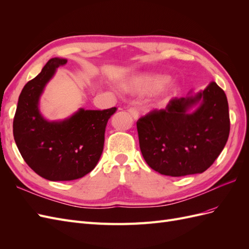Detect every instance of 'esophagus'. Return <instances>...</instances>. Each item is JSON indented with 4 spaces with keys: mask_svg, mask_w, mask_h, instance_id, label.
Here are the masks:
<instances>
[{
    "mask_svg": "<svg viewBox=\"0 0 249 249\" xmlns=\"http://www.w3.org/2000/svg\"><path fill=\"white\" fill-rule=\"evenodd\" d=\"M127 111H129V113L130 114L135 118V119H137L138 118V116H139V112H138V110L135 108V107H130L129 109H127Z\"/></svg>",
    "mask_w": 249,
    "mask_h": 249,
    "instance_id": "34e87169",
    "label": "esophagus"
}]
</instances>
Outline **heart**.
<instances>
[{
  "label": "heart",
  "instance_id": "obj_1",
  "mask_svg": "<svg viewBox=\"0 0 249 249\" xmlns=\"http://www.w3.org/2000/svg\"><path fill=\"white\" fill-rule=\"evenodd\" d=\"M164 82L165 78L160 76L141 77L134 80L130 84V88L136 93H149L159 89L163 85Z\"/></svg>",
  "mask_w": 249,
  "mask_h": 249
}]
</instances>
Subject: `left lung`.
I'll list each match as a JSON object with an SVG mask.
<instances>
[{
    "instance_id": "8db88e82",
    "label": "left lung",
    "mask_w": 249,
    "mask_h": 249,
    "mask_svg": "<svg viewBox=\"0 0 249 249\" xmlns=\"http://www.w3.org/2000/svg\"><path fill=\"white\" fill-rule=\"evenodd\" d=\"M198 101L200 108L188 113ZM230 127L227 95L215 82L195 96L172 97L165 109H153L137 120L145 162L169 177L206 171L225 146Z\"/></svg>"
}]
</instances>
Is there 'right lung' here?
Here are the masks:
<instances>
[{
    "label": "right lung",
    "mask_w": 249,
    "mask_h": 249,
    "mask_svg": "<svg viewBox=\"0 0 249 249\" xmlns=\"http://www.w3.org/2000/svg\"><path fill=\"white\" fill-rule=\"evenodd\" d=\"M65 59L53 58L22 88L13 118V136L29 167L49 180H72L86 176L99 162L105 131L117 108L81 109L70 119L49 123L40 115L38 100L57 67Z\"/></svg>",
    "instance_id": "right-lung-1"
}]
</instances>
